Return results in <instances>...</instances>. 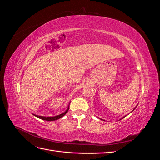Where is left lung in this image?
Returning <instances> with one entry per match:
<instances>
[{"label": "left lung", "instance_id": "left-lung-1", "mask_svg": "<svg viewBox=\"0 0 160 160\" xmlns=\"http://www.w3.org/2000/svg\"><path fill=\"white\" fill-rule=\"evenodd\" d=\"M134 109H133V110H134Z\"/></svg>", "mask_w": 160, "mask_h": 160}]
</instances>
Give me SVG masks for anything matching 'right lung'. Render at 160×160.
Here are the masks:
<instances>
[{
  "label": "right lung",
  "instance_id": "add662e5",
  "mask_svg": "<svg viewBox=\"0 0 160 160\" xmlns=\"http://www.w3.org/2000/svg\"><path fill=\"white\" fill-rule=\"evenodd\" d=\"M69 105L68 106V108L67 109V110L65 111L64 113H62L59 115H57V116H54V117H44V116H39V115H35L33 114L35 116H36L37 118H39V119H41L42 120H45V121H49V122H51V121H55V120H57V119H59L60 118H61L62 116H64L67 113V111H68L69 110Z\"/></svg>",
  "mask_w": 160,
  "mask_h": 160
}]
</instances>
